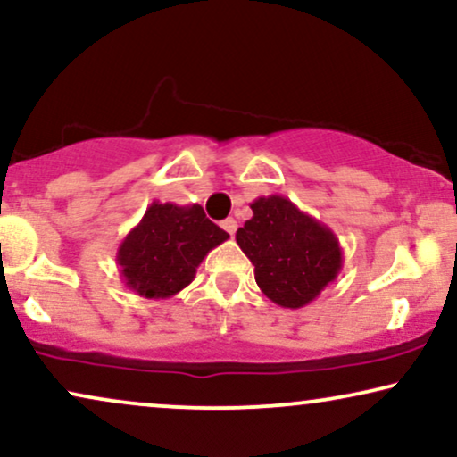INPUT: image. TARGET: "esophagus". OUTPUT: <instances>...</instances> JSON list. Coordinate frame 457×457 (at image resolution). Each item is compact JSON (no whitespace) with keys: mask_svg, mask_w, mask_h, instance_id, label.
<instances>
[{"mask_svg":"<svg viewBox=\"0 0 457 457\" xmlns=\"http://www.w3.org/2000/svg\"><path fill=\"white\" fill-rule=\"evenodd\" d=\"M221 228H223L225 232H228L229 236H234L236 229H238V221H236V219H232V217H228V219H225V221H221Z\"/></svg>","mask_w":457,"mask_h":457,"instance_id":"esophagus-1","label":"esophagus"}]
</instances>
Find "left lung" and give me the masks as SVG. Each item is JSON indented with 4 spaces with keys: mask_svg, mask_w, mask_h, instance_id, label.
Returning <instances> with one entry per match:
<instances>
[{
    "mask_svg": "<svg viewBox=\"0 0 457 457\" xmlns=\"http://www.w3.org/2000/svg\"><path fill=\"white\" fill-rule=\"evenodd\" d=\"M251 209L236 242L255 265L263 295L291 310L314 302L344 265L337 236L285 195H262Z\"/></svg>",
    "mask_w": 457,
    "mask_h": 457,
    "instance_id": "left-lung-1",
    "label": "left lung"
}]
</instances>
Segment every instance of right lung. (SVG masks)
I'll return each mask as SVG.
<instances>
[{"mask_svg": "<svg viewBox=\"0 0 457 457\" xmlns=\"http://www.w3.org/2000/svg\"><path fill=\"white\" fill-rule=\"evenodd\" d=\"M228 238L200 204L152 202L118 246L115 262L137 295L169 299L194 280L202 259Z\"/></svg>", "mask_w": 457, "mask_h": 457, "instance_id": "right-lung-1", "label": "right lung"}]
</instances>
